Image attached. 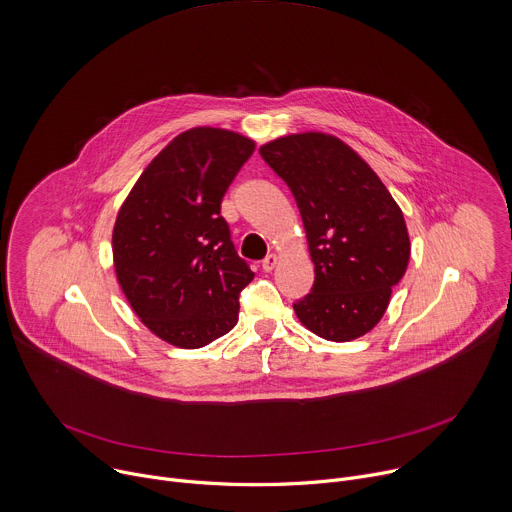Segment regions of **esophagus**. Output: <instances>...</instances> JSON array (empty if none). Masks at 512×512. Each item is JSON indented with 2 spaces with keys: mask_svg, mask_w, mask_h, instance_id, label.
<instances>
[{
  "mask_svg": "<svg viewBox=\"0 0 512 512\" xmlns=\"http://www.w3.org/2000/svg\"><path fill=\"white\" fill-rule=\"evenodd\" d=\"M275 265H277V255H273V253H271V255H267V257L261 261V269H263V271H267V273H269V271H273V269H275Z\"/></svg>",
  "mask_w": 512,
  "mask_h": 512,
  "instance_id": "34e87169",
  "label": "esophagus"
}]
</instances>
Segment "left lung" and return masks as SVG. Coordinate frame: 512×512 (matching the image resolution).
Listing matches in <instances>:
<instances>
[{"instance_id":"1","label":"left lung","mask_w":512,"mask_h":512,"mask_svg":"<svg viewBox=\"0 0 512 512\" xmlns=\"http://www.w3.org/2000/svg\"><path fill=\"white\" fill-rule=\"evenodd\" d=\"M259 154L295 197L315 265L311 291L293 303L299 321L329 342L368 333L408 267L400 207L335 136L291 134L263 144Z\"/></svg>"}]
</instances>
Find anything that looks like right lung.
Masks as SVG:
<instances>
[{
    "instance_id": "right-lung-1",
    "label": "right lung",
    "mask_w": 512,
    "mask_h": 512,
    "mask_svg": "<svg viewBox=\"0 0 512 512\" xmlns=\"http://www.w3.org/2000/svg\"><path fill=\"white\" fill-rule=\"evenodd\" d=\"M255 142L221 128L179 134L144 168L118 211V283L142 323L177 348L231 331L255 273L231 241L221 201Z\"/></svg>"
}]
</instances>
